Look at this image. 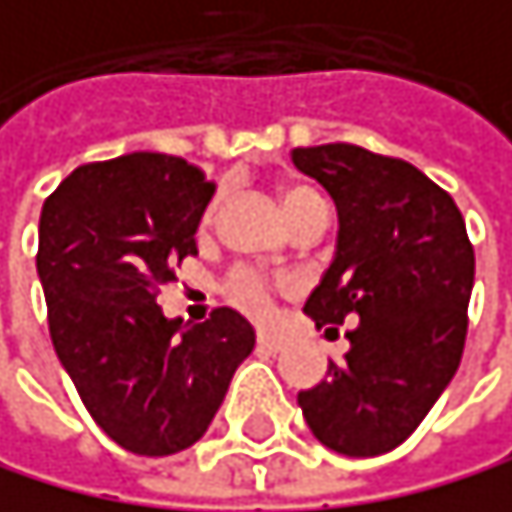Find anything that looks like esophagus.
Masks as SVG:
<instances>
[{
	"mask_svg": "<svg viewBox=\"0 0 512 512\" xmlns=\"http://www.w3.org/2000/svg\"><path fill=\"white\" fill-rule=\"evenodd\" d=\"M256 344L262 347V350H269V353H275V350H281V338H278V334H272V331H256Z\"/></svg>",
	"mask_w": 512,
	"mask_h": 512,
	"instance_id": "obj_1",
	"label": "esophagus"
}]
</instances>
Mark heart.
Masks as SVG:
<instances>
[{
	"label": "heart",
	"mask_w": 512,
	"mask_h": 512,
	"mask_svg": "<svg viewBox=\"0 0 512 512\" xmlns=\"http://www.w3.org/2000/svg\"><path fill=\"white\" fill-rule=\"evenodd\" d=\"M281 203H284V212L290 222H300L309 209L325 206L322 196L303 184H287L281 190ZM272 294H275V281L265 272L253 269V265H237V269H231V275L225 278V297L237 309L250 312V316H265L272 306Z\"/></svg>",
	"instance_id": "1"
}]
</instances>
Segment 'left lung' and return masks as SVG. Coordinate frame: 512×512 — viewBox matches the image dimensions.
I'll return each instance as SVG.
<instances>
[{"instance_id":"obj_1","label":"left lung","mask_w":512,"mask_h":512,"mask_svg":"<svg viewBox=\"0 0 512 512\" xmlns=\"http://www.w3.org/2000/svg\"><path fill=\"white\" fill-rule=\"evenodd\" d=\"M290 159L331 193L341 222L338 253L303 312L316 328L360 319L344 363H328V378L297 403L325 447L388 454L460 366L475 278L463 215L447 190L394 156L325 143Z\"/></svg>"}]
</instances>
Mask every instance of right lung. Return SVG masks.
Here are the masks:
<instances>
[{"label":"right lung","mask_w":512,"mask_h":512,"mask_svg":"<svg viewBox=\"0 0 512 512\" xmlns=\"http://www.w3.org/2000/svg\"><path fill=\"white\" fill-rule=\"evenodd\" d=\"M215 181L181 156L127 153L74 168L40 215L49 338L87 413L118 447L168 457L196 444L256 334L218 306L200 325L156 297L196 256Z\"/></svg>","instance_id":"add662e5"}]
</instances>
